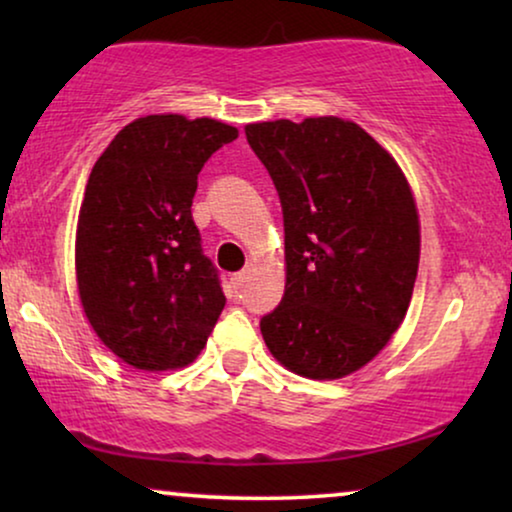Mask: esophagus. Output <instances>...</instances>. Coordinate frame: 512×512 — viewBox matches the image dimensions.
<instances>
[{
	"mask_svg": "<svg viewBox=\"0 0 512 512\" xmlns=\"http://www.w3.org/2000/svg\"><path fill=\"white\" fill-rule=\"evenodd\" d=\"M249 277H251V268H247V270H242V272H237V275H233V279H230V284H233L235 289H242V286L249 282Z\"/></svg>",
	"mask_w": 512,
	"mask_h": 512,
	"instance_id": "1",
	"label": "esophagus"
}]
</instances>
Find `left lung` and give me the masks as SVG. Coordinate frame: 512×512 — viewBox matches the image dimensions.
I'll use <instances>...</instances> for the list:
<instances>
[{
	"mask_svg": "<svg viewBox=\"0 0 512 512\" xmlns=\"http://www.w3.org/2000/svg\"><path fill=\"white\" fill-rule=\"evenodd\" d=\"M284 212V298L261 319L270 354L310 380L373 361L403 324L419 268V214L394 156L338 116L249 123Z\"/></svg>",
	"mask_w": 512,
	"mask_h": 512,
	"instance_id": "left-lung-1",
	"label": "left lung"
}]
</instances>
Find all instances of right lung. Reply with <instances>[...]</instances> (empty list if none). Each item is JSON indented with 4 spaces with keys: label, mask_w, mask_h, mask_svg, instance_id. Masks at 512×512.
Segmentation results:
<instances>
[{
    "label": "right lung",
    "mask_w": 512,
    "mask_h": 512,
    "mask_svg": "<svg viewBox=\"0 0 512 512\" xmlns=\"http://www.w3.org/2000/svg\"><path fill=\"white\" fill-rule=\"evenodd\" d=\"M237 139L214 118L151 114L90 170L74 244L76 286L107 349L137 370L198 359L226 305L191 205L207 158Z\"/></svg>",
    "instance_id": "1"
}]
</instances>
